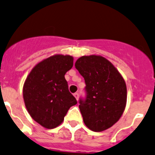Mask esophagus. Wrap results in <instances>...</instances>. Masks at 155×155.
I'll list each match as a JSON object with an SVG mask.
<instances>
[{
  "label": "esophagus",
  "instance_id": "1",
  "mask_svg": "<svg viewBox=\"0 0 155 155\" xmlns=\"http://www.w3.org/2000/svg\"><path fill=\"white\" fill-rule=\"evenodd\" d=\"M73 95H74V97H76V100H79V93H77V92H76V93H74V94H73Z\"/></svg>",
  "mask_w": 155,
  "mask_h": 155
}]
</instances>
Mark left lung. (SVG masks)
<instances>
[{
	"label": "left lung",
	"instance_id": "left-lung-1",
	"mask_svg": "<svg viewBox=\"0 0 155 155\" xmlns=\"http://www.w3.org/2000/svg\"><path fill=\"white\" fill-rule=\"evenodd\" d=\"M85 82V98L79 107L84 124L94 132H101L117 122L127 104V85L124 78L106 58L83 56L75 64Z\"/></svg>",
	"mask_w": 155,
	"mask_h": 155
}]
</instances>
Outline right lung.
I'll return each mask as SVG.
<instances>
[{
  "mask_svg": "<svg viewBox=\"0 0 155 155\" xmlns=\"http://www.w3.org/2000/svg\"><path fill=\"white\" fill-rule=\"evenodd\" d=\"M73 66V57L57 54L38 63L27 76L25 105L31 118L45 128L58 127L68 110L77 104L64 77Z\"/></svg>",
  "mask_w": 155,
  "mask_h": 155,
  "instance_id": "add662e5",
  "label": "right lung"
}]
</instances>
